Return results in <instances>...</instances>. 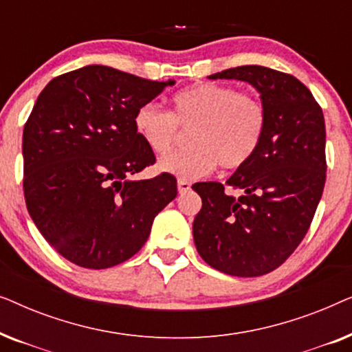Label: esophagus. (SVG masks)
Masks as SVG:
<instances>
[{"label":"esophagus","mask_w":352,"mask_h":352,"mask_svg":"<svg viewBox=\"0 0 352 352\" xmlns=\"http://www.w3.org/2000/svg\"><path fill=\"white\" fill-rule=\"evenodd\" d=\"M177 190H179V194H186V192L190 190V182L186 181V179H179L177 181Z\"/></svg>","instance_id":"34e87169"}]
</instances>
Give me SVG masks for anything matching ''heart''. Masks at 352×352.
Wrapping results in <instances>:
<instances>
[{
	"label": "heart",
	"instance_id": "heart-1",
	"mask_svg": "<svg viewBox=\"0 0 352 352\" xmlns=\"http://www.w3.org/2000/svg\"><path fill=\"white\" fill-rule=\"evenodd\" d=\"M134 131L152 152L166 153L187 129L189 146L163 157L158 170L181 179L208 175L219 165L237 170L252 160L267 128V112L261 99L237 93L232 86L200 83L176 93L171 110L144 104L133 117Z\"/></svg>",
	"mask_w": 352,
	"mask_h": 352
}]
</instances>
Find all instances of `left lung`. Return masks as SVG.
I'll return each instance as SVG.
<instances>
[{
	"label": "left lung",
	"instance_id": "obj_1",
	"mask_svg": "<svg viewBox=\"0 0 352 352\" xmlns=\"http://www.w3.org/2000/svg\"><path fill=\"white\" fill-rule=\"evenodd\" d=\"M208 78L247 81L261 94L267 128L252 160L221 182L192 186L201 197L194 242L206 264L237 277H258L285 263L309 229L327 177L325 122L300 80L261 65Z\"/></svg>",
	"mask_w": 352,
	"mask_h": 352
}]
</instances>
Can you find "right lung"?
Here are the masks:
<instances>
[{
    "label": "right lung",
    "mask_w": 352,
    "mask_h": 352,
    "mask_svg": "<svg viewBox=\"0 0 352 352\" xmlns=\"http://www.w3.org/2000/svg\"><path fill=\"white\" fill-rule=\"evenodd\" d=\"M171 85L88 65L52 78L38 96L23 126V195L46 242L76 266L126 261L177 195L170 173L131 179L155 163L134 113Z\"/></svg>",
    "instance_id": "add662e5"
}]
</instances>
